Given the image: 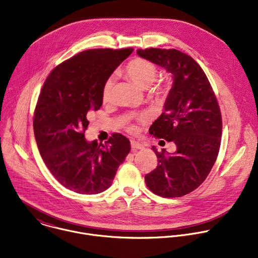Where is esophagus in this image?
I'll use <instances>...</instances> for the list:
<instances>
[{"label":"esophagus","mask_w":258,"mask_h":258,"mask_svg":"<svg viewBox=\"0 0 258 258\" xmlns=\"http://www.w3.org/2000/svg\"><path fill=\"white\" fill-rule=\"evenodd\" d=\"M131 146L133 150H143L144 149V145L137 142V141H132L131 142Z\"/></svg>","instance_id":"esophagus-1"}]
</instances>
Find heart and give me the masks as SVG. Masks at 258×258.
Here are the masks:
<instances>
[{"label":"heart","instance_id":"b5f03b06","mask_svg":"<svg viewBox=\"0 0 258 258\" xmlns=\"http://www.w3.org/2000/svg\"><path fill=\"white\" fill-rule=\"evenodd\" d=\"M126 74L139 87L143 89H147L157 79L159 70L153 62L147 59L138 58L133 60L127 65ZM113 84H114L113 76H110L104 82L102 86V91H101V97L104 102H107L110 99ZM157 90L161 93L166 90V87H157Z\"/></svg>","mask_w":258,"mask_h":258}]
</instances>
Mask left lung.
<instances>
[{
    "mask_svg": "<svg viewBox=\"0 0 258 258\" xmlns=\"http://www.w3.org/2000/svg\"><path fill=\"white\" fill-rule=\"evenodd\" d=\"M137 53L165 68L173 78L163 113L149 132L174 142L177 151L169 154L153 147L158 166L145 181L161 197H181L197 189L216 162L222 136L220 107L206 74L191 56L160 48L138 49Z\"/></svg>",
    "mask_w": 258,
    "mask_h": 258,
    "instance_id": "1",
    "label": "left lung"
}]
</instances>
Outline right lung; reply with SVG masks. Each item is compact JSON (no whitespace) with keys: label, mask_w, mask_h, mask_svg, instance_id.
I'll return each instance as SVG.
<instances>
[{"label":"right lung","mask_w":258,"mask_h":258,"mask_svg":"<svg viewBox=\"0 0 258 258\" xmlns=\"http://www.w3.org/2000/svg\"><path fill=\"white\" fill-rule=\"evenodd\" d=\"M133 48L90 49L55 67L46 78L34 113V135L41 157L55 179L78 194L108 189L131 151L113 134L105 145L84 138L87 113L102 105V86Z\"/></svg>","instance_id":"1"}]
</instances>
